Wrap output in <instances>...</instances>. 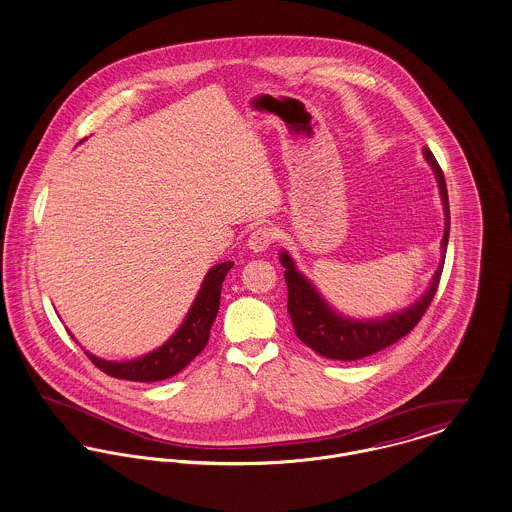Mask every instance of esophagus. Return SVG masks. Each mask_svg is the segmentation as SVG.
<instances>
[{
  "label": "esophagus",
  "instance_id": "34e87169",
  "mask_svg": "<svg viewBox=\"0 0 512 512\" xmlns=\"http://www.w3.org/2000/svg\"><path fill=\"white\" fill-rule=\"evenodd\" d=\"M276 240V233L272 227L264 225V227H258L254 229L252 234L248 236V248L254 250V252H264L270 248V244Z\"/></svg>",
  "mask_w": 512,
  "mask_h": 512
}]
</instances>
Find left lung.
<instances>
[{"label": "left lung", "instance_id": "obj_1", "mask_svg": "<svg viewBox=\"0 0 512 512\" xmlns=\"http://www.w3.org/2000/svg\"><path fill=\"white\" fill-rule=\"evenodd\" d=\"M424 158L434 170V176L440 187V197L444 203L446 227L442 238V262L430 281L428 291L420 297L411 307L391 313L381 319L372 321H354L336 313L315 285L305 278L297 268L295 262L287 252H279V262L285 268V283H287V313L291 317L293 330L301 342H305L317 354L330 358V360H360L372 356L375 352L395 344L403 336H407L415 326L419 325L422 315L426 313L430 301L436 295L442 268H444V254L448 248L450 236V203H448V189L444 174L428 148H422Z\"/></svg>", "mask_w": 512, "mask_h": 512}]
</instances>
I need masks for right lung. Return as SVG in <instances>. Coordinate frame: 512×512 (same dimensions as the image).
Returning <instances> with one entry per match:
<instances>
[{"mask_svg":"<svg viewBox=\"0 0 512 512\" xmlns=\"http://www.w3.org/2000/svg\"><path fill=\"white\" fill-rule=\"evenodd\" d=\"M233 266V262H223L213 266L207 272V276L201 283V289L187 313L186 321L160 348L129 362L101 360L90 352H86V356L101 372L111 377L129 379V381H142V383L160 381L182 372L197 354H201V350L209 340L211 325L215 323V317L219 313L221 287H223L225 276Z\"/></svg>","mask_w":512,"mask_h":512,"instance_id":"obj_1","label":"right lung"}]
</instances>
